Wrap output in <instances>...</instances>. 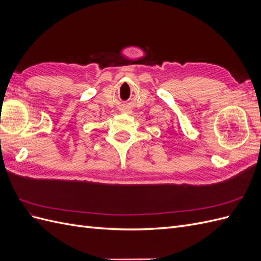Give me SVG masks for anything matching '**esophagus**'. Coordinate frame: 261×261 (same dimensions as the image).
Listing matches in <instances>:
<instances>
[{"instance_id": "obj_1", "label": "esophagus", "mask_w": 261, "mask_h": 261, "mask_svg": "<svg viewBox=\"0 0 261 261\" xmlns=\"http://www.w3.org/2000/svg\"><path fill=\"white\" fill-rule=\"evenodd\" d=\"M121 110H122L123 112H125V111H128V108L127 107H123Z\"/></svg>"}]
</instances>
